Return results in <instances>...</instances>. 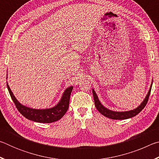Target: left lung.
I'll list each match as a JSON object with an SVG mask.
<instances>
[{
    "mask_svg": "<svg viewBox=\"0 0 159 159\" xmlns=\"http://www.w3.org/2000/svg\"><path fill=\"white\" fill-rule=\"evenodd\" d=\"M152 86L151 85V88L149 89V93H148L147 95L146 98H145L144 100L142 102V103L141 104V105H139L138 108H136L135 109L131 110V111H124V112H117V111H111V110L107 109L105 108L102 104L99 102V99L97 96L96 93L95 92V90L93 89V98H94V102H95V104L97 109L101 113L102 115H104V116H106L107 118H111V119H116V120H123V119H127V118H132L136 116L137 114H138L139 112H140L142 109H143L146 104H147L148 99H149L150 93H151V90H152Z\"/></svg>",
    "mask_w": 159,
    "mask_h": 159,
    "instance_id": "1",
    "label": "left lung"
}]
</instances>
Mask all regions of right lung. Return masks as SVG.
<instances>
[{
  "label": "right lung",
  "mask_w": 159,
  "mask_h": 159,
  "mask_svg": "<svg viewBox=\"0 0 159 159\" xmlns=\"http://www.w3.org/2000/svg\"><path fill=\"white\" fill-rule=\"evenodd\" d=\"M10 97L14 102L16 107L20 114L28 119L39 123H52L60 120L65 114L69 109V99L73 87L71 86L67 88L64 93L62 98L57 106L48 109H34L23 106L19 102L13 95L9 85L7 84Z\"/></svg>",
  "instance_id": "add662e5"
}]
</instances>
